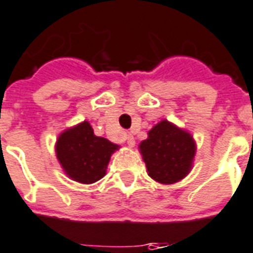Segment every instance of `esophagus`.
Returning a JSON list of instances; mask_svg holds the SVG:
<instances>
[{"label":"esophagus","mask_w":253,"mask_h":253,"mask_svg":"<svg viewBox=\"0 0 253 253\" xmlns=\"http://www.w3.org/2000/svg\"><path fill=\"white\" fill-rule=\"evenodd\" d=\"M125 141H126V145L130 148H133L134 144H136V141H134V137L132 136V134H126V136H125Z\"/></svg>","instance_id":"obj_1"}]
</instances>
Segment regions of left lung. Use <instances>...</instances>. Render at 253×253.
Here are the masks:
<instances>
[{
	"label": "left lung",
	"mask_w": 253,
	"mask_h": 253,
	"mask_svg": "<svg viewBox=\"0 0 253 253\" xmlns=\"http://www.w3.org/2000/svg\"><path fill=\"white\" fill-rule=\"evenodd\" d=\"M138 148L148 174L161 184L183 180L192 169L196 153V142L192 134L168 120L156 124Z\"/></svg>",
	"instance_id": "1"
}]
</instances>
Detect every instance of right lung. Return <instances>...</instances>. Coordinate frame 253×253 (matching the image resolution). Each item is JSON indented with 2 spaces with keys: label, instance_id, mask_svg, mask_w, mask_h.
<instances>
[{
  "label": "right lung",
  "instance_id": "add662e5",
  "mask_svg": "<svg viewBox=\"0 0 253 253\" xmlns=\"http://www.w3.org/2000/svg\"><path fill=\"white\" fill-rule=\"evenodd\" d=\"M119 148L109 140L96 136L90 124L84 121L58 136L56 155L72 180L92 184L105 176L112 153Z\"/></svg>",
  "mask_w": 253,
  "mask_h": 253
}]
</instances>
